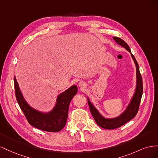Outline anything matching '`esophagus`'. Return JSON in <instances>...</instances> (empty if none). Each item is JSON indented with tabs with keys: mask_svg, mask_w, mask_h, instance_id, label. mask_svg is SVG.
<instances>
[{
	"mask_svg": "<svg viewBox=\"0 0 158 158\" xmlns=\"http://www.w3.org/2000/svg\"><path fill=\"white\" fill-rule=\"evenodd\" d=\"M78 85L82 89H84L85 88H86V84H85L84 82H82V81L78 83Z\"/></svg>",
	"mask_w": 158,
	"mask_h": 158,
	"instance_id": "1",
	"label": "esophagus"
}]
</instances>
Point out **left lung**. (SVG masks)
Here are the masks:
<instances>
[{"instance_id": "left-lung-1", "label": "left lung", "mask_w": 158, "mask_h": 158, "mask_svg": "<svg viewBox=\"0 0 158 158\" xmlns=\"http://www.w3.org/2000/svg\"><path fill=\"white\" fill-rule=\"evenodd\" d=\"M113 38L118 45L122 46L124 48H125L126 50H127L131 53L132 59H133L134 63H135L136 66V81L135 92H134L132 96L131 97L130 101H129L127 106L126 107L125 109L118 116L115 117H105L103 115H102V113L99 112V110L95 107L94 105L91 102L89 98L87 97L89 110L95 123H96L97 125H99L100 127L106 129H114L120 127L135 117L138 111V108H139V105L141 101L142 95L143 93L142 80L141 74L140 73L139 66H138V63L136 59L135 58V56L132 54L130 47H129L127 43L125 41H123L122 39H121V38L117 37H113Z\"/></svg>"}]
</instances>
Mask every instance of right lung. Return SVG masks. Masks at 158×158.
<instances>
[{"mask_svg":"<svg viewBox=\"0 0 158 158\" xmlns=\"http://www.w3.org/2000/svg\"><path fill=\"white\" fill-rule=\"evenodd\" d=\"M16 100L30 125L41 131L59 132L65 126L69 107L72 99L78 92L76 85H73L56 97V102L49 111H41L32 107L27 102L19 87L16 76L14 77Z\"/></svg>","mask_w":158,"mask_h":158,"instance_id":"right-lung-1","label":"right lung"}]
</instances>
